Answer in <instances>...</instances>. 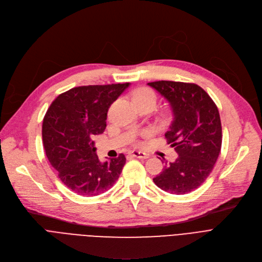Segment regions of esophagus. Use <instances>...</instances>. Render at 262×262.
<instances>
[{
  "instance_id": "1",
  "label": "esophagus",
  "mask_w": 262,
  "mask_h": 262,
  "mask_svg": "<svg viewBox=\"0 0 262 262\" xmlns=\"http://www.w3.org/2000/svg\"><path fill=\"white\" fill-rule=\"evenodd\" d=\"M130 155L133 157V158H137V159H148L149 158V155H147V153L145 152H141V151H132Z\"/></svg>"
}]
</instances>
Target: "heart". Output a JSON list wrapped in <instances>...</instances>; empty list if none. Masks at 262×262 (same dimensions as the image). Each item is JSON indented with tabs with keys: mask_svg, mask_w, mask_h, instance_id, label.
Returning <instances> with one entry per match:
<instances>
[{
	"mask_svg": "<svg viewBox=\"0 0 262 262\" xmlns=\"http://www.w3.org/2000/svg\"><path fill=\"white\" fill-rule=\"evenodd\" d=\"M133 100L134 102H142V101H152L157 102V95L155 92H153L149 88H142L137 90L133 94Z\"/></svg>",
	"mask_w": 262,
	"mask_h": 262,
	"instance_id": "b5f03b06",
	"label": "heart"
}]
</instances>
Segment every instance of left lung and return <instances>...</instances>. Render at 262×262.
<instances>
[{
    "label": "left lung",
    "mask_w": 262,
    "mask_h": 262,
    "mask_svg": "<svg viewBox=\"0 0 262 262\" xmlns=\"http://www.w3.org/2000/svg\"><path fill=\"white\" fill-rule=\"evenodd\" d=\"M148 85L157 90L171 106L173 120L165 137L179 156L173 163L165 162L163 171L153 182L169 193L193 191L210 174L221 150L218 107L194 83L161 80Z\"/></svg>",
    "instance_id": "8db88e82"
}]
</instances>
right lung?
Returning <instances> with one entry per match:
<instances>
[{"label": "right lung", "instance_id": "add662e5", "mask_svg": "<svg viewBox=\"0 0 262 262\" xmlns=\"http://www.w3.org/2000/svg\"><path fill=\"white\" fill-rule=\"evenodd\" d=\"M129 82L73 88L50 105L42 125L43 146L64 185L77 194L93 196L110 189L126 164L125 156L101 163L94 135L106 127L110 105Z\"/></svg>", "mask_w": 262, "mask_h": 262}]
</instances>
